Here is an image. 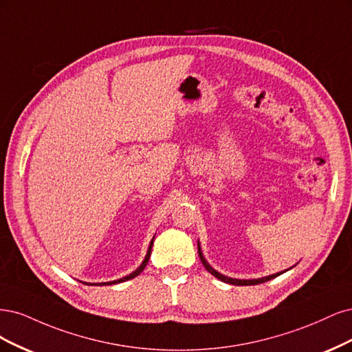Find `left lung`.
Instances as JSON below:
<instances>
[{
	"mask_svg": "<svg viewBox=\"0 0 352 352\" xmlns=\"http://www.w3.org/2000/svg\"><path fill=\"white\" fill-rule=\"evenodd\" d=\"M197 250H199V257H200V260H201V263H203V266L206 267V270L209 272V274H212L214 278H218V279L222 280V282L231 283V285H257V283H263V282H266V280H270V279H274V278H276V276L280 275V274H275V275L265 276V278H258V279H235V278H228V276H225V275L219 274V272L214 270V269L206 262V258L203 257V253H201L200 243H197Z\"/></svg>",
	"mask_w": 352,
	"mask_h": 352,
	"instance_id": "1",
	"label": "left lung"
}]
</instances>
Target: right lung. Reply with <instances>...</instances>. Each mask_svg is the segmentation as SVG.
I'll use <instances>...</instances> for the list:
<instances>
[{"mask_svg": "<svg viewBox=\"0 0 352 352\" xmlns=\"http://www.w3.org/2000/svg\"><path fill=\"white\" fill-rule=\"evenodd\" d=\"M155 238V236H153ZM153 238H152V241H151V244H149V248H147V253H146V257H144V260L142 262V265L135 269L134 272H131L130 275H127V276H124V278H121V279H117V280H111V282H100V283H87V285H114V283H120V282H124V280H129V279H133V278H135L138 275H140L142 272H143V269L146 267V265H147V262H149V257H151V253H152V245H153ZM86 283V282H85Z\"/></svg>", "mask_w": 352, "mask_h": 352, "instance_id": "obj_1", "label": "right lung"}]
</instances>
